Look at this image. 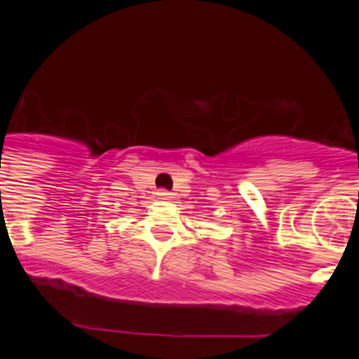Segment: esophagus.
<instances>
[{"instance_id":"esophagus-1","label":"esophagus","mask_w":359,"mask_h":359,"mask_svg":"<svg viewBox=\"0 0 359 359\" xmlns=\"http://www.w3.org/2000/svg\"><path fill=\"white\" fill-rule=\"evenodd\" d=\"M158 198H160V199H170V198H172V194H170L169 190H158Z\"/></svg>"}]
</instances>
